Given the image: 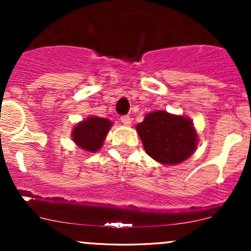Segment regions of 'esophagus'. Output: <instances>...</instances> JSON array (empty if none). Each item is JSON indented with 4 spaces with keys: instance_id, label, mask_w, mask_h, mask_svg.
<instances>
[{
    "instance_id": "esophagus-1",
    "label": "esophagus",
    "mask_w": 251,
    "mask_h": 251,
    "mask_svg": "<svg viewBox=\"0 0 251 251\" xmlns=\"http://www.w3.org/2000/svg\"><path fill=\"white\" fill-rule=\"evenodd\" d=\"M122 123H123L125 126H131L132 119H131V118H129L128 116H124V117H122Z\"/></svg>"
}]
</instances>
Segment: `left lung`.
<instances>
[{
  "mask_svg": "<svg viewBox=\"0 0 251 251\" xmlns=\"http://www.w3.org/2000/svg\"><path fill=\"white\" fill-rule=\"evenodd\" d=\"M135 129L146 153L163 165L183 163L194 154L198 145L192 120L166 111L148 113Z\"/></svg>",
  "mask_w": 251,
  "mask_h": 251,
  "instance_id": "8db88e82",
  "label": "left lung"
}]
</instances>
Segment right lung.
<instances>
[{
	"instance_id": "right-lung-1",
	"label": "right lung",
	"mask_w": 251,
	"mask_h": 251,
	"mask_svg": "<svg viewBox=\"0 0 251 251\" xmlns=\"http://www.w3.org/2000/svg\"><path fill=\"white\" fill-rule=\"evenodd\" d=\"M112 125L106 118L88 117L72 129V140L83 151L96 153L102 148Z\"/></svg>"
}]
</instances>
